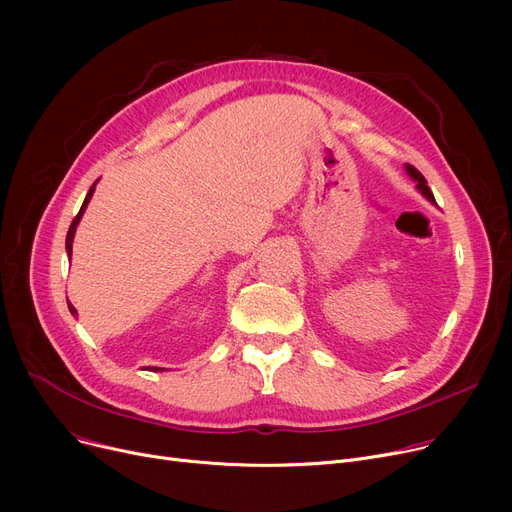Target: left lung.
Returning a JSON list of instances; mask_svg holds the SVG:
<instances>
[{"label":"left lung","instance_id":"1","mask_svg":"<svg viewBox=\"0 0 512 512\" xmlns=\"http://www.w3.org/2000/svg\"><path fill=\"white\" fill-rule=\"evenodd\" d=\"M405 170H407V174L417 182V191L429 201V203H434L436 205V199H434V195H432V191H429V186H427V180L423 178V174L417 170V168H413V166H405Z\"/></svg>","mask_w":512,"mask_h":512}]
</instances>
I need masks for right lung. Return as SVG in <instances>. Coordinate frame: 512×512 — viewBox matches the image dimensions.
<instances>
[{
    "label": "right lung",
    "mask_w": 512,
    "mask_h": 512,
    "mask_svg": "<svg viewBox=\"0 0 512 512\" xmlns=\"http://www.w3.org/2000/svg\"><path fill=\"white\" fill-rule=\"evenodd\" d=\"M97 182H99V180H95V182H93V186L89 188V193H87V197H85V203H83V207H80L78 215L74 218V222L70 224V230H68V234H66V253H68V257H72V242H74L76 226H78L80 218H83V213H85V209H87V205H89V201H91V197H93V193H95V186H97ZM68 309H70V313H72V315H76V309L72 307V303H68ZM147 369H149V371H164L161 367H147Z\"/></svg>",
    "instance_id": "obj_1"
}]
</instances>
